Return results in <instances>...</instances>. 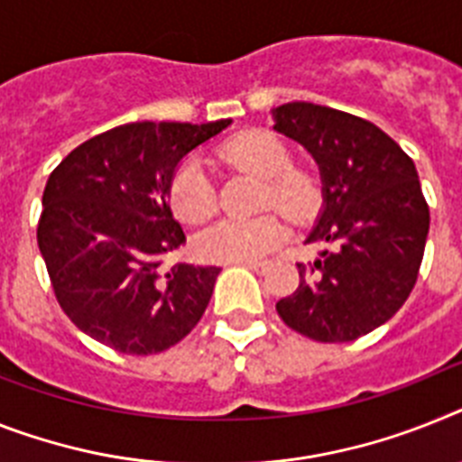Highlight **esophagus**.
<instances>
[{"mask_svg":"<svg viewBox=\"0 0 462 462\" xmlns=\"http://www.w3.org/2000/svg\"><path fill=\"white\" fill-rule=\"evenodd\" d=\"M244 265L249 267V270H254V273H265L267 267H270V263L267 261H244Z\"/></svg>","mask_w":462,"mask_h":462,"instance_id":"esophagus-1","label":"esophagus"}]
</instances>
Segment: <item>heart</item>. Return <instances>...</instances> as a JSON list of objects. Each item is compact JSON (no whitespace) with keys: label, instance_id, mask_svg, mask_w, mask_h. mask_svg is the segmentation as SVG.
<instances>
[{"label":"heart","instance_id":"heart-1","mask_svg":"<svg viewBox=\"0 0 462 462\" xmlns=\"http://www.w3.org/2000/svg\"><path fill=\"white\" fill-rule=\"evenodd\" d=\"M225 162L265 180L261 207L274 208L284 218L300 223L312 216L319 201V188L308 171L291 166V152L273 134L251 131L232 138L223 147ZM169 201L185 223H204L216 213V189L204 166L188 159L178 166L169 183ZM284 237V227L274 216L254 220H223L201 232L197 254L211 263L255 261L270 254Z\"/></svg>","mask_w":462,"mask_h":462}]
</instances>
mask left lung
I'll return each mask as SVG.
<instances>
[{"label": "left lung", "mask_w": 462, "mask_h": 462, "mask_svg": "<svg viewBox=\"0 0 462 462\" xmlns=\"http://www.w3.org/2000/svg\"><path fill=\"white\" fill-rule=\"evenodd\" d=\"M274 131L300 143L321 173L324 204L298 263L300 284L277 303L286 327L319 343L366 336L406 303L418 279L430 208L413 159L375 124L315 103H286Z\"/></svg>", "instance_id": "8db88e82"}]
</instances>
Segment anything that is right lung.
I'll return each instance as SVG.
<instances>
[{
    "instance_id": "add662e5",
    "label": "right lung",
    "mask_w": 462,
    "mask_h": 462,
    "mask_svg": "<svg viewBox=\"0 0 462 462\" xmlns=\"http://www.w3.org/2000/svg\"><path fill=\"white\" fill-rule=\"evenodd\" d=\"M134 122L88 138L46 180L37 244L79 331L124 355H157L201 319L220 267L162 258L183 246L169 183L197 145L230 126Z\"/></svg>"
}]
</instances>
